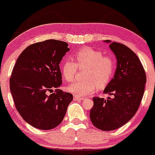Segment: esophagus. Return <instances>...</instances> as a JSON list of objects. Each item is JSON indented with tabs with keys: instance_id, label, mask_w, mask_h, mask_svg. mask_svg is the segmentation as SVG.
Here are the masks:
<instances>
[{
	"instance_id": "34e87169",
	"label": "esophagus",
	"mask_w": 155,
	"mask_h": 155,
	"mask_svg": "<svg viewBox=\"0 0 155 155\" xmlns=\"http://www.w3.org/2000/svg\"><path fill=\"white\" fill-rule=\"evenodd\" d=\"M83 99H84L83 97H78V96L74 97L75 101H82V100H83Z\"/></svg>"
}]
</instances>
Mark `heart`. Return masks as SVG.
Listing matches in <instances>:
<instances>
[{"instance_id":"1","label":"heart","mask_w":155,"mask_h":155,"mask_svg":"<svg viewBox=\"0 0 155 155\" xmlns=\"http://www.w3.org/2000/svg\"><path fill=\"white\" fill-rule=\"evenodd\" d=\"M73 59H66L61 64V73L65 80L73 82L76 77L77 67L87 68L85 80L77 81L68 87L76 96L91 94L97 89L107 85L115 70V61L112 56L104 55L101 51L85 47L73 54Z\"/></svg>"}]
</instances>
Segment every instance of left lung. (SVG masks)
I'll return each instance as SVG.
<instances>
[{"label":"left lung","mask_w":155,"mask_h":155,"mask_svg":"<svg viewBox=\"0 0 155 155\" xmlns=\"http://www.w3.org/2000/svg\"><path fill=\"white\" fill-rule=\"evenodd\" d=\"M109 48L117 59L113 79L104 91L112 95L107 99L95 97L90 118L94 126L104 131L118 129L134 117L143 99L146 83L144 68L138 56L127 46L110 40Z\"/></svg>","instance_id":"obj_1"}]
</instances>
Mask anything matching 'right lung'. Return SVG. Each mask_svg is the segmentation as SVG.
I'll return each instance as SVG.
<instances>
[{
  "label": "right lung",
  "mask_w": 155,
  "mask_h": 155,
  "mask_svg": "<svg viewBox=\"0 0 155 155\" xmlns=\"http://www.w3.org/2000/svg\"><path fill=\"white\" fill-rule=\"evenodd\" d=\"M70 50L66 42L47 40L28 46L14 65L10 79L14 104L23 119L40 130L56 127L63 121L73 94L59 87V64ZM55 89L50 95L48 92Z\"/></svg>",
  "instance_id": "add662e5"
}]
</instances>
